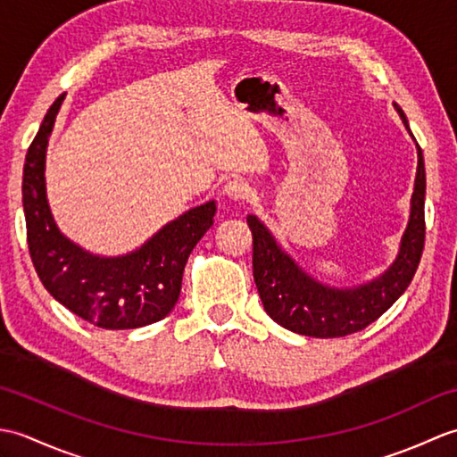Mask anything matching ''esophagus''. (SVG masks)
<instances>
[{"instance_id": "esophagus-1", "label": "esophagus", "mask_w": 457, "mask_h": 457, "mask_svg": "<svg viewBox=\"0 0 457 457\" xmlns=\"http://www.w3.org/2000/svg\"><path fill=\"white\" fill-rule=\"evenodd\" d=\"M223 194H226V196H228L229 200L245 202V200H249V196H251V188H249V184H247L245 180L234 179V180L226 182V187H223Z\"/></svg>"}]
</instances>
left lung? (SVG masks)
<instances>
[{
	"label": "left lung",
	"instance_id": "8db88e82",
	"mask_svg": "<svg viewBox=\"0 0 457 457\" xmlns=\"http://www.w3.org/2000/svg\"><path fill=\"white\" fill-rule=\"evenodd\" d=\"M395 110L409 129L404 112L396 104ZM416 149L419 167L411 200V218L401 239L399 255L381 277L365 285L334 288L318 283L277 245L263 223L255 216H247L249 229L253 234V278L265 312L277 324L295 334L312 337L349 336L373 324L409 288L420 263L426 234V170L422 149L419 145Z\"/></svg>",
	"mask_w": 457,
	"mask_h": 457
}]
</instances>
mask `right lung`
<instances>
[{"instance_id":"obj_1","label":"right lung","mask_w":457,"mask_h":457,"mask_svg":"<svg viewBox=\"0 0 457 457\" xmlns=\"http://www.w3.org/2000/svg\"><path fill=\"white\" fill-rule=\"evenodd\" d=\"M64 94L48 108L23 167L27 244L38 278L54 300L86 322L133 329L159 322L180 295L187 261L212 228L216 202L184 212L147 244L121 257H100L61 234L45 190V157Z\"/></svg>"}]
</instances>
